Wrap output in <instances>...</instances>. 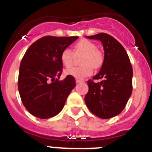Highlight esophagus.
<instances>
[{"instance_id": "34e87169", "label": "esophagus", "mask_w": 152, "mask_h": 152, "mask_svg": "<svg viewBox=\"0 0 152 152\" xmlns=\"http://www.w3.org/2000/svg\"><path fill=\"white\" fill-rule=\"evenodd\" d=\"M81 82H84V80H80V79H76V83H77V84H78V83H81Z\"/></svg>"}]
</instances>
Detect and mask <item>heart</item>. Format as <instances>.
<instances>
[{
    "label": "heart",
    "mask_w": 152,
    "mask_h": 152,
    "mask_svg": "<svg viewBox=\"0 0 152 152\" xmlns=\"http://www.w3.org/2000/svg\"><path fill=\"white\" fill-rule=\"evenodd\" d=\"M75 56L83 55L80 58L81 66L75 67L68 70L65 73L77 79H83L93 73V67L98 68L103 62V55L96 49L94 42L88 39H80L73 47V52L68 49L62 50L60 55L61 62L65 68H69L73 65Z\"/></svg>",
    "instance_id": "heart-1"
}]
</instances>
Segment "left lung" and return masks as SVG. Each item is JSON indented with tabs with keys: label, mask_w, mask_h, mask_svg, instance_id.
I'll return each mask as SVG.
<instances>
[{
	"label": "left lung",
	"mask_w": 152,
	"mask_h": 152,
	"mask_svg": "<svg viewBox=\"0 0 152 152\" xmlns=\"http://www.w3.org/2000/svg\"><path fill=\"white\" fill-rule=\"evenodd\" d=\"M87 37L101 41L104 59L99 73L93 77L102 80H88L89 90L84 100L91 113L101 119H110L124 110L131 96L132 67L123 45L110 35L101 33Z\"/></svg>",
	"instance_id": "8db88e82"
}]
</instances>
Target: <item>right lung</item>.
I'll return each instance as SVG.
<instances>
[{
    "instance_id": "1",
    "label": "right lung",
    "mask_w": 152,
    "mask_h": 152,
    "mask_svg": "<svg viewBox=\"0 0 152 152\" xmlns=\"http://www.w3.org/2000/svg\"><path fill=\"white\" fill-rule=\"evenodd\" d=\"M78 36H47L33 42L23 57L20 65L18 90L21 100L29 113L40 119H49L59 113L75 79L68 75L58 80L63 64L62 50Z\"/></svg>"
}]
</instances>
